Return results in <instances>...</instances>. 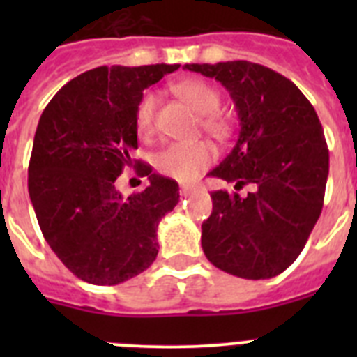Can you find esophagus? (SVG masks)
I'll return each instance as SVG.
<instances>
[{
    "instance_id": "34e87169",
    "label": "esophagus",
    "mask_w": 357,
    "mask_h": 357,
    "mask_svg": "<svg viewBox=\"0 0 357 357\" xmlns=\"http://www.w3.org/2000/svg\"><path fill=\"white\" fill-rule=\"evenodd\" d=\"M193 191H195V185L182 184V188H181V195H182V197H189V195L193 193Z\"/></svg>"
}]
</instances>
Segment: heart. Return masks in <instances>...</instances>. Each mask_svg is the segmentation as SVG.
I'll list each match as a JSON object with an SVG mask.
<instances>
[{"label": "heart", "instance_id": "1", "mask_svg": "<svg viewBox=\"0 0 357 357\" xmlns=\"http://www.w3.org/2000/svg\"><path fill=\"white\" fill-rule=\"evenodd\" d=\"M173 93L182 98L195 112L200 116V125L206 132L225 139L230 134V119L222 114L220 93L204 80H182L173 85ZM157 98L153 93H144L135 107V128L141 137H150L155 128ZM214 148L206 141H189V143H172L164 148L155 159V166L162 175L175 181L189 182L197 178L213 162Z\"/></svg>", "mask_w": 357, "mask_h": 357}]
</instances>
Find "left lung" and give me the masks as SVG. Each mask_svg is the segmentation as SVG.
<instances>
[{"mask_svg":"<svg viewBox=\"0 0 357 357\" xmlns=\"http://www.w3.org/2000/svg\"><path fill=\"white\" fill-rule=\"evenodd\" d=\"M218 80L234 100L239 137L209 173L250 185L241 197L213 191V213L202 223L207 259L230 275L270 279L304 248L320 218L329 175V150L313 105L270 68L247 61L185 64Z\"/></svg>","mask_w":357,"mask_h":357,"instance_id":"1","label":"left lung"}]
</instances>
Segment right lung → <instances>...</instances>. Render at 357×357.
<instances>
[{
	"label": "right lung",
	"mask_w": 357,
	"mask_h": 357,
	"mask_svg": "<svg viewBox=\"0 0 357 357\" xmlns=\"http://www.w3.org/2000/svg\"><path fill=\"white\" fill-rule=\"evenodd\" d=\"M178 68L100 66L68 82L40 116L28 193L44 239L85 282L119 284L155 261L157 225L178 204V184L132 159L135 107L146 87ZM125 167L151 181L128 199L115 188Z\"/></svg>",
	"instance_id": "1"
}]
</instances>
